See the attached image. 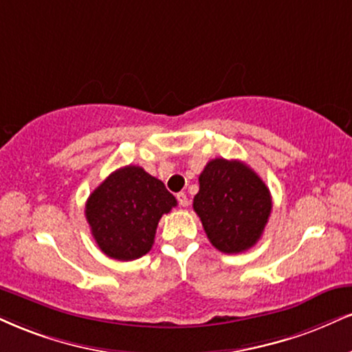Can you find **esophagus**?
<instances>
[{"mask_svg":"<svg viewBox=\"0 0 352 352\" xmlns=\"http://www.w3.org/2000/svg\"><path fill=\"white\" fill-rule=\"evenodd\" d=\"M176 199H177V202H179V206H181V207H188V206H189L188 196H186L184 192H179V194H177Z\"/></svg>","mask_w":352,"mask_h":352,"instance_id":"obj_1","label":"esophagus"}]
</instances>
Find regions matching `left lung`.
I'll use <instances>...</instances> for the list:
<instances>
[{"instance_id": "8db88e82", "label": "left lung", "mask_w": 352, "mask_h": 352, "mask_svg": "<svg viewBox=\"0 0 352 352\" xmlns=\"http://www.w3.org/2000/svg\"><path fill=\"white\" fill-rule=\"evenodd\" d=\"M209 241L222 253H243L261 238L272 199L264 181L238 160L215 158L199 176L192 202Z\"/></svg>"}]
</instances>
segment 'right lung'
Masks as SVG:
<instances>
[{"label":"right lung","mask_w":352,"mask_h":352,"mask_svg":"<svg viewBox=\"0 0 352 352\" xmlns=\"http://www.w3.org/2000/svg\"><path fill=\"white\" fill-rule=\"evenodd\" d=\"M176 199L140 166L111 173L86 201L85 215L99 250L117 261H132L151 250L163 214Z\"/></svg>","instance_id":"right-lung-1"}]
</instances>
